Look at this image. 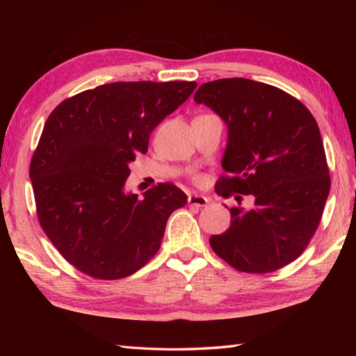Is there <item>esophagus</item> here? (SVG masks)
Instances as JSON below:
<instances>
[{
  "label": "esophagus",
  "mask_w": 356,
  "mask_h": 356,
  "mask_svg": "<svg viewBox=\"0 0 356 356\" xmlns=\"http://www.w3.org/2000/svg\"><path fill=\"white\" fill-rule=\"evenodd\" d=\"M188 203H190L191 207H195V208H203L207 207L209 203V199L203 197V195H197V194H191L190 197H188Z\"/></svg>",
  "instance_id": "obj_1"
}]
</instances>
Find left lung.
<instances>
[{
	"mask_svg": "<svg viewBox=\"0 0 356 356\" xmlns=\"http://www.w3.org/2000/svg\"><path fill=\"white\" fill-rule=\"evenodd\" d=\"M194 101L228 127L222 157L228 176L218 179L216 193L254 197L251 209H229L231 226L211 236V248L241 272L286 266L314 237L330 190L318 124L293 96L245 78L207 82Z\"/></svg>",
	"mask_w": 356,
	"mask_h": 356,
	"instance_id": "obj_1",
	"label": "left lung"
}]
</instances>
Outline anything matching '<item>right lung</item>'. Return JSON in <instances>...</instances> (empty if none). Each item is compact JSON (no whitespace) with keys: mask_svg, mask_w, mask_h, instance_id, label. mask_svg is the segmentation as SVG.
I'll list each match as a JSON object with an SVG mask.
<instances>
[{"mask_svg":"<svg viewBox=\"0 0 356 356\" xmlns=\"http://www.w3.org/2000/svg\"><path fill=\"white\" fill-rule=\"evenodd\" d=\"M195 82H111L63 101L30 163L36 213L64 259L84 274H134L161 248L168 217L186 205L172 184L127 193L130 163L149 134L191 96Z\"/></svg>","mask_w":356,"mask_h":356,"instance_id":"add662e5","label":"right lung"}]
</instances>
